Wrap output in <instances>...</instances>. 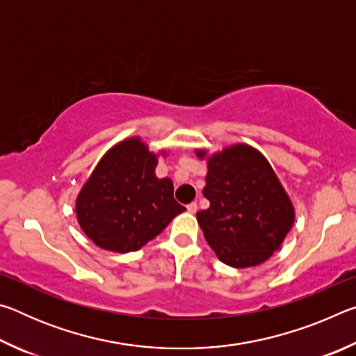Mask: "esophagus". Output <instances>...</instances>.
<instances>
[{
	"label": "esophagus",
	"mask_w": 356,
	"mask_h": 356,
	"mask_svg": "<svg viewBox=\"0 0 356 356\" xmlns=\"http://www.w3.org/2000/svg\"><path fill=\"white\" fill-rule=\"evenodd\" d=\"M186 210H188L190 213H196V210H197V204H196V202H190L188 206H186Z\"/></svg>",
	"instance_id": "1"
}]
</instances>
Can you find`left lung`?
I'll return each instance as SVG.
<instances>
[{
    "label": "left lung",
    "instance_id": "left-lung-1",
    "mask_svg": "<svg viewBox=\"0 0 356 356\" xmlns=\"http://www.w3.org/2000/svg\"><path fill=\"white\" fill-rule=\"evenodd\" d=\"M207 165L202 195L210 207L196 213L207 243L231 267L267 261L291 231L295 216L272 166L246 144L212 155Z\"/></svg>",
    "mask_w": 356,
    "mask_h": 356
}]
</instances>
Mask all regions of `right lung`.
I'll return each mask as SVG.
<instances>
[{
  "mask_svg": "<svg viewBox=\"0 0 356 356\" xmlns=\"http://www.w3.org/2000/svg\"><path fill=\"white\" fill-rule=\"evenodd\" d=\"M155 166L156 155L140 138L119 143L99 161L76 197L78 222L95 245L136 251L184 212L171 179L156 177Z\"/></svg>",
  "mask_w": 356,
  "mask_h": 356,
  "instance_id": "1",
  "label": "right lung"
}]
</instances>
